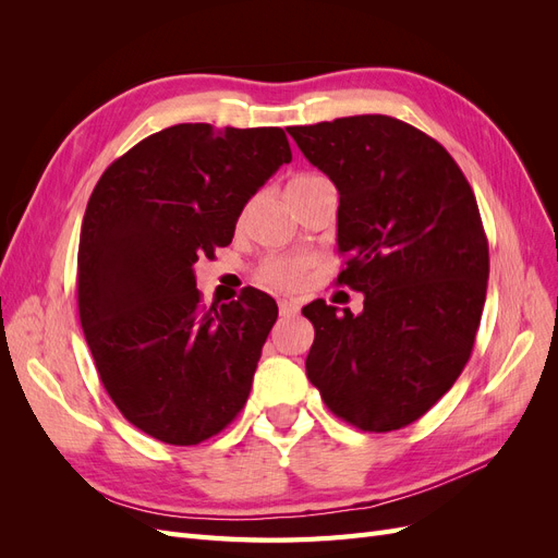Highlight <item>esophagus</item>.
<instances>
[{"instance_id": "obj_1", "label": "esophagus", "mask_w": 558, "mask_h": 558, "mask_svg": "<svg viewBox=\"0 0 558 558\" xmlns=\"http://www.w3.org/2000/svg\"><path fill=\"white\" fill-rule=\"evenodd\" d=\"M300 312V305L295 300H279V314L281 316H295Z\"/></svg>"}]
</instances>
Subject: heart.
Here are the masks:
<instances>
[{
	"instance_id": "obj_1",
	"label": "heart",
	"mask_w": 558,
	"mask_h": 558,
	"mask_svg": "<svg viewBox=\"0 0 558 558\" xmlns=\"http://www.w3.org/2000/svg\"><path fill=\"white\" fill-rule=\"evenodd\" d=\"M318 181H326L318 174H298L286 185V193H300L307 191ZM312 265L310 256H267L260 260L256 267V279L258 283L267 286V289L275 291H286V289H295V286L305 277V272Z\"/></svg>"
}]
</instances>
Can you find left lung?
<instances>
[{
	"mask_svg": "<svg viewBox=\"0 0 558 558\" xmlns=\"http://www.w3.org/2000/svg\"><path fill=\"white\" fill-rule=\"evenodd\" d=\"M305 158L340 191L337 283L365 295L363 312L326 300L307 377L326 408L367 433L410 426L459 379L486 300L488 242L461 167L398 118L367 113L289 128Z\"/></svg>",
	"mask_w": 558,
	"mask_h": 558,
	"instance_id": "obj_1",
	"label": "left lung"
}]
</instances>
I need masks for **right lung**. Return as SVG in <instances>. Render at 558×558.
Returning <instances> with one entry per match:
<instances>
[{"instance_id": "obj_1", "label": "right lung", "mask_w": 558, "mask_h": 558, "mask_svg": "<svg viewBox=\"0 0 558 558\" xmlns=\"http://www.w3.org/2000/svg\"><path fill=\"white\" fill-rule=\"evenodd\" d=\"M291 146L281 128L181 123L99 177L78 240V316L121 414L165 445L221 433L251 391L277 302L244 289L202 305L193 265L232 242L251 195Z\"/></svg>"}]
</instances>
